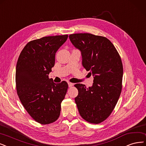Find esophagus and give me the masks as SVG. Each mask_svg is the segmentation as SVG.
<instances>
[{"label": "esophagus", "instance_id": "1", "mask_svg": "<svg viewBox=\"0 0 146 146\" xmlns=\"http://www.w3.org/2000/svg\"><path fill=\"white\" fill-rule=\"evenodd\" d=\"M68 86L69 87H71L73 86V84L71 83H68Z\"/></svg>", "mask_w": 146, "mask_h": 146}]
</instances>
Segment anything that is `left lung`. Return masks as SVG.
<instances>
[{
  "instance_id": "8db88e82",
  "label": "left lung",
  "mask_w": 146,
  "mask_h": 146,
  "mask_svg": "<svg viewBox=\"0 0 146 146\" xmlns=\"http://www.w3.org/2000/svg\"><path fill=\"white\" fill-rule=\"evenodd\" d=\"M69 37L81 52L83 66L94 77L93 86L89 88L83 84L74 85L78 91L75 103L81 117L89 123L99 124L113 112L120 95L123 77L120 56L104 36L85 33Z\"/></svg>"
}]
</instances>
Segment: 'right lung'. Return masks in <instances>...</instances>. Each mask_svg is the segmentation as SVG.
<instances>
[{"label":"right lung","instance_id":"obj_1","mask_svg":"<svg viewBox=\"0 0 146 146\" xmlns=\"http://www.w3.org/2000/svg\"><path fill=\"white\" fill-rule=\"evenodd\" d=\"M68 35L45 36L29 42L17 63V93L27 112L42 125L53 123L59 117L61 102L68 88L65 81L56 84L48 74L54 66L57 51Z\"/></svg>","mask_w":146,"mask_h":146}]
</instances>
